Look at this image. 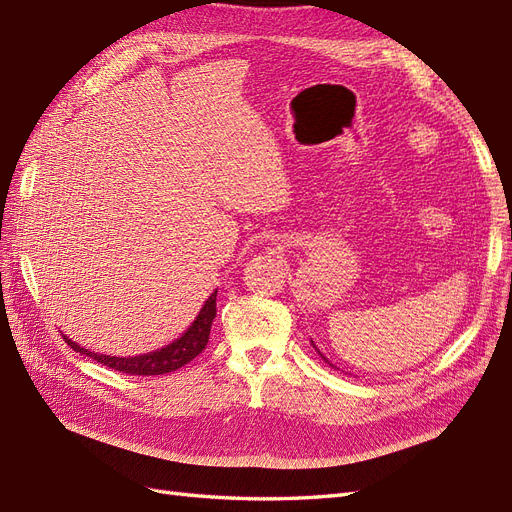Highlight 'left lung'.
Wrapping results in <instances>:
<instances>
[{
  "label": "left lung",
  "instance_id": "left-lung-1",
  "mask_svg": "<svg viewBox=\"0 0 512 512\" xmlns=\"http://www.w3.org/2000/svg\"><path fill=\"white\" fill-rule=\"evenodd\" d=\"M320 358H323V360H325V362H327V358H325V355H323V353H320Z\"/></svg>",
  "mask_w": 512,
  "mask_h": 512
}]
</instances>
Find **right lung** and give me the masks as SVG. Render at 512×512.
<instances>
[{
	"mask_svg": "<svg viewBox=\"0 0 512 512\" xmlns=\"http://www.w3.org/2000/svg\"><path fill=\"white\" fill-rule=\"evenodd\" d=\"M216 294L218 290L213 292L209 299L202 305L200 314L196 316V320L192 323L185 334L181 338H176L168 347H163L159 351L152 353H144V355H135V358H115V355H102V353H93L89 349H82L80 344L71 342L67 336L65 342L71 344V349L89 355L91 360L100 362L109 368H115V371L126 373V375H165L172 373L176 368H181L185 364L192 362L196 355L202 353V349L207 347L209 342V331H211V323L216 318Z\"/></svg>",
	"mask_w": 512,
	"mask_h": 512,
	"instance_id": "right-lung-1",
	"label": "right lung"
}]
</instances>
